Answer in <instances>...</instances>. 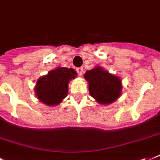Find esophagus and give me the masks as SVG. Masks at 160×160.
<instances>
[{"instance_id":"esophagus-1","label":"esophagus","mask_w":160,"mask_h":160,"mask_svg":"<svg viewBox=\"0 0 160 160\" xmlns=\"http://www.w3.org/2000/svg\"><path fill=\"white\" fill-rule=\"evenodd\" d=\"M76 71H77L78 75H81L84 72V70H83V68L82 67H78L76 68Z\"/></svg>"}]
</instances>
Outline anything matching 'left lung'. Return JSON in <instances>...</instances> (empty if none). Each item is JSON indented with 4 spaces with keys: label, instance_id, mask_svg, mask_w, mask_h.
Listing matches in <instances>:
<instances>
[{
    "label": "left lung",
    "instance_id": "1",
    "mask_svg": "<svg viewBox=\"0 0 160 160\" xmlns=\"http://www.w3.org/2000/svg\"><path fill=\"white\" fill-rule=\"evenodd\" d=\"M85 78L89 82L90 95L100 104H111L121 94L120 79L100 66L86 71Z\"/></svg>",
    "mask_w": 160,
    "mask_h": 160
}]
</instances>
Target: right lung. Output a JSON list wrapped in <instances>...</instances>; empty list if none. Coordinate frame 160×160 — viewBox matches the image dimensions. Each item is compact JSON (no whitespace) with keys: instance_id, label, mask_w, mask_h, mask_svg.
I'll return each mask as SVG.
<instances>
[{"instance_id":"1","label":"right lung","mask_w":160,"mask_h":160,"mask_svg":"<svg viewBox=\"0 0 160 160\" xmlns=\"http://www.w3.org/2000/svg\"><path fill=\"white\" fill-rule=\"evenodd\" d=\"M76 75L72 68L58 67L51 70L37 80L35 88L36 96L45 105L51 106L60 104L68 94V83Z\"/></svg>"}]
</instances>
